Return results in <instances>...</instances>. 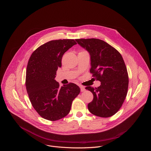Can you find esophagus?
<instances>
[{"label":"esophagus","mask_w":151,"mask_h":151,"mask_svg":"<svg viewBox=\"0 0 151 151\" xmlns=\"http://www.w3.org/2000/svg\"><path fill=\"white\" fill-rule=\"evenodd\" d=\"M80 88H81V92H83V91H85V87H83V86H80Z\"/></svg>","instance_id":"obj_1"}]
</instances>
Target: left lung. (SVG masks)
Wrapping results in <instances>:
<instances>
[{"instance_id": "obj_1", "label": "left lung", "mask_w": 151, "mask_h": 151, "mask_svg": "<svg viewBox=\"0 0 151 151\" xmlns=\"http://www.w3.org/2000/svg\"><path fill=\"white\" fill-rule=\"evenodd\" d=\"M76 41L89 52L90 73L101 82L97 88H85L93 95L88 104V110L98 117H111L120 110L127 93L129 76L124 60L115 48L101 40L81 38Z\"/></svg>"}]
</instances>
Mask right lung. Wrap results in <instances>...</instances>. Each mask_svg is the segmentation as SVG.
Returning a JSON list of instances; mask_svg holds the SVG:
<instances>
[{
    "label": "right lung",
    "instance_id": "1",
    "mask_svg": "<svg viewBox=\"0 0 151 151\" xmlns=\"http://www.w3.org/2000/svg\"><path fill=\"white\" fill-rule=\"evenodd\" d=\"M75 44L73 39L50 41L38 47L28 60L27 91L34 109L46 120L56 121L66 116L81 91L73 83L60 86L55 80L63 55Z\"/></svg>",
    "mask_w": 151,
    "mask_h": 151
}]
</instances>
